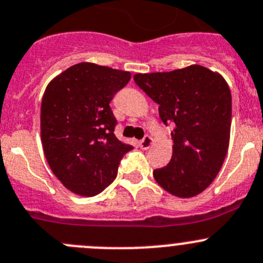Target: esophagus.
Masks as SVG:
<instances>
[{
    "label": "esophagus",
    "mask_w": 263,
    "mask_h": 263,
    "mask_svg": "<svg viewBox=\"0 0 263 263\" xmlns=\"http://www.w3.org/2000/svg\"><path fill=\"white\" fill-rule=\"evenodd\" d=\"M152 144H154V139H152L149 136H146L143 139H142L141 142H139V147H141V148H143V149L149 148Z\"/></svg>",
    "instance_id": "34e87169"
}]
</instances>
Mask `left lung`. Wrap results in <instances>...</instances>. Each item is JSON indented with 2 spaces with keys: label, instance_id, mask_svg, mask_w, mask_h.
<instances>
[{
  "label": "left lung",
  "instance_id": "1",
  "mask_svg": "<svg viewBox=\"0 0 263 263\" xmlns=\"http://www.w3.org/2000/svg\"><path fill=\"white\" fill-rule=\"evenodd\" d=\"M134 81L159 104L162 122H174L172 160L154 171L155 181L177 197L196 196L214 181L229 148L231 92L226 80L192 64L136 73Z\"/></svg>",
  "mask_w": 263,
  "mask_h": 263
}]
</instances>
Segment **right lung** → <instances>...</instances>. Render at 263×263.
<instances>
[{
	"label": "right lung",
	"mask_w": 263,
	"mask_h": 263,
	"mask_svg": "<svg viewBox=\"0 0 263 263\" xmlns=\"http://www.w3.org/2000/svg\"><path fill=\"white\" fill-rule=\"evenodd\" d=\"M127 71L82 62L47 84L41 102V142L54 176L79 196L103 191L133 148L115 137L109 102L129 82Z\"/></svg>",
	"instance_id": "1"
}]
</instances>
